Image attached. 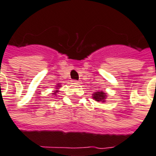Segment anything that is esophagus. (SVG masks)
<instances>
[{
	"label": "esophagus",
	"mask_w": 156,
	"mask_h": 156,
	"mask_svg": "<svg viewBox=\"0 0 156 156\" xmlns=\"http://www.w3.org/2000/svg\"><path fill=\"white\" fill-rule=\"evenodd\" d=\"M72 82L74 83V84H79V81L78 80H72Z\"/></svg>",
	"instance_id": "obj_1"
}]
</instances>
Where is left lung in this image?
<instances>
[{
    "instance_id": "1",
    "label": "left lung",
    "mask_w": 156,
    "mask_h": 156,
    "mask_svg": "<svg viewBox=\"0 0 156 156\" xmlns=\"http://www.w3.org/2000/svg\"><path fill=\"white\" fill-rule=\"evenodd\" d=\"M106 94L104 91H97L95 93L93 94V99H95L98 102H105L106 99Z\"/></svg>"
}]
</instances>
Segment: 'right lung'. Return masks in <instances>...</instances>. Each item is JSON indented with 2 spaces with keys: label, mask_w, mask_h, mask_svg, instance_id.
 I'll return each mask as SVG.
<instances>
[{
  "label": "right lung",
  "mask_w": 156,
  "mask_h": 156,
  "mask_svg": "<svg viewBox=\"0 0 156 156\" xmlns=\"http://www.w3.org/2000/svg\"><path fill=\"white\" fill-rule=\"evenodd\" d=\"M57 87H60V85L58 84V85H57ZM57 92H58V90H56V91H54V93H52V94H57Z\"/></svg>",
  "instance_id": "right-lung-1"
}]
</instances>
